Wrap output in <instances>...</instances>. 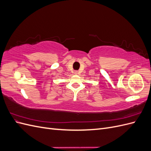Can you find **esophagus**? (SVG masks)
Segmentation results:
<instances>
[{
    "label": "esophagus",
    "instance_id": "1",
    "mask_svg": "<svg viewBox=\"0 0 151 151\" xmlns=\"http://www.w3.org/2000/svg\"><path fill=\"white\" fill-rule=\"evenodd\" d=\"M74 74H76V75L78 74V71H75V72H74Z\"/></svg>",
    "mask_w": 151,
    "mask_h": 151
}]
</instances>
